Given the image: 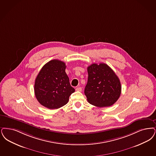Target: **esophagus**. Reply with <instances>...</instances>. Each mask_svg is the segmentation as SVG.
Masks as SVG:
<instances>
[{"instance_id":"esophagus-1","label":"esophagus","mask_w":156,"mask_h":156,"mask_svg":"<svg viewBox=\"0 0 156 156\" xmlns=\"http://www.w3.org/2000/svg\"><path fill=\"white\" fill-rule=\"evenodd\" d=\"M76 91H78V92H81L82 91V88L81 87H78L76 88L75 89Z\"/></svg>"}]
</instances>
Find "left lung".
<instances>
[{"label": "left lung", "mask_w": 156, "mask_h": 156, "mask_svg": "<svg viewBox=\"0 0 156 156\" xmlns=\"http://www.w3.org/2000/svg\"><path fill=\"white\" fill-rule=\"evenodd\" d=\"M85 94L88 102L99 107H109L119 99L121 85L119 77L108 65L94 63L87 67Z\"/></svg>", "instance_id": "1"}]
</instances>
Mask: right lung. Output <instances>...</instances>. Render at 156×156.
Returning <instances> with one entry per match:
<instances>
[{
	"label": "right lung",
	"mask_w": 156,
	"mask_h": 156,
	"mask_svg": "<svg viewBox=\"0 0 156 156\" xmlns=\"http://www.w3.org/2000/svg\"><path fill=\"white\" fill-rule=\"evenodd\" d=\"M66 68L65 62L52 60L39 71L35 81L34 91L41 105L49 109H57L68 103L69 96L75 89L69 83Z\"/></svg>",
	"instance_id": "right-lung-1"
}]
</instances>
